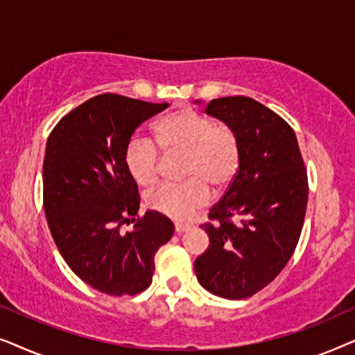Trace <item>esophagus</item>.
<instances>
[{"label": "esophagus", "mask_w": 355, "mask_h": 355, "mask_svg": "<svg viewBox=\"0 0 355 355\" xmlns=\"http://www.w3.org/2000/svg\"><path fill=\"white\" fill-rule=\"evenodd\" d=\"M174 230H176L178 234H182V232H186V231L191 230V226H189V225H181V223H176Z\"/></svg>", "instance_id": "1"}]
</instances>
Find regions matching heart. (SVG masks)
<instances>
[{"label":"heart","mask_w":355,"mask_h":355,"mask_svg":"<svg viewBox=\"0 0 355 355\" xmlns=\"http://www.w3.org/2000/svg\"><path fill=\"white\" fill-rule=\"evenodd\" d=\"M155 140L164 152H186L182 184H164L145 196L153 211L176 221L191 220L210 200L213 187H226L239 169L241 145L234 129L191 108L164 114L155 123ZM125 168L139 186L148 187L158 179L159 155L152 140L134 137L124 153Z\"/></svg>","instance_id":"1"}]
</instances>
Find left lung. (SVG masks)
Returning <instances> with one entry per match:
<instances>
[{"label": "left lung", "instance_id": "obj_1", "mask_svg": "<svg viewBox=\"0 0 355 355\" xmlns=\"http://www.w3.org/2000/svg\"><path fill=\"white\" fill-rule=\"evenodd\" d=\"M203 103V101H196ZM207 114L234 129L241 162L230 189L202 226L210 245L193 268L208 293L245 299L281 273L297 245L309 198L297 137L283 118L249 96H225ZM236 216L239 223H232Z\"/></svg>", "mask_w": 355, "mask_h": 355}]
</instances>
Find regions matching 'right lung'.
I'll return each mask as SVG.
<instances>
[{
  "label": "right lung",
  "mask_w": 355,
  "mask_h": 355,
  "mask_svg": "<svg viewBox=\"0 0 355 355\" xmlns=\"http://www.w3.org/2000/svg\"><path fill=\"white\" fill-rule=\"evenodd\" d=\"M103 94L66 114L51 130L43 159V207L53 239L69 268L100 293L135 295L152 284L155 254L171 239L173 221L147 210L124 153L134 130L166 110ZM135 223L121 233L124 222Z\"/></svg>",
  "instance_id": "add662e5"
}]
</instances>
